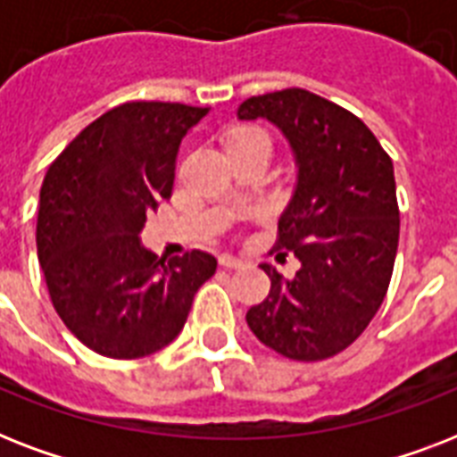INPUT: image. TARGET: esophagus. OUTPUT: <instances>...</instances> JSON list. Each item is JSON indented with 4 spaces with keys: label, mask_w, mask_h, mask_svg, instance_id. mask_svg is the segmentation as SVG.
I'll return each instance as SVG.
<instances>
[{
    "label": "esophagus",
    "mask_w": 457,
    "mask_h": 457,
    "mask_svg": "<svg viewBox=\"0 0 457 457\" xmlns=\"http://www.w3.org/2000/svg\"><path fill=\"white\" fill-rule=\"evenodd\" d=\"M218 261H220L222 268H242V265H244L242 258L232 256V253H222V256L218 258Z\"/></svg>",
    "instance_id": "1"
}]
</instances>
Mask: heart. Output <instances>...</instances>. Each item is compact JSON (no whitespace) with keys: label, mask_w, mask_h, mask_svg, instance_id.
<instances>
[{"label":"heart","mask_w":457,"mask_h":457,"mask_svg":"<svg viewBox=\"0 0 457 457\" xmlns=\"http://www.w3.org/2000/svg\"><path fill=\"white\" fill-rule=\"evenodd\" d=\"M251 142H268V145H270V137H268L263 130H258V128H239V130L232 132V137H229V146L251 145Z\"/></svg>","instance_id":"obj_1"}]
</instances>
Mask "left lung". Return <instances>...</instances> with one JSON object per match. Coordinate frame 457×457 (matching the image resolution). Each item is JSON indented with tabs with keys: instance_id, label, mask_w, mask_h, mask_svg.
Returning a JSON list of instances; mask_svg holds the SVG:
<instances>
[{
	"instance_id": "8db88e82",
	"label": "left lung",
	"mask_w": 457,
	"mask_h": 457,
	"mask_svg": "<svg viewBox=\"0 0 457 457\" xmlns=\"http://www.w3.org/2000/svg\"><path fill=\"white\" fill-rule=\"evenodd\" d=\"M237 116L278 125L299 168L272 249L294 253L299 270L285 279L261 265L270 294L246 322L285 358H332L365 332L389 289L401 229L394 163L361 118L308 89L251 96Z\"/></svg>"
}]
</instances>
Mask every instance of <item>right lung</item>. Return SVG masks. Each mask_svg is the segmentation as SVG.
<instances>
[{"instance_id":"right-lung-1","label":"right lung","mask_w":457,"mask_h":457,"mask_svg":"<svg viewBox=\"0 0 457 457\" xmlns=\"http://www.w3.org/2000/svg\"><path fill=\"white\" fill-rule=\"evenodd\" d=\"M208 109L128 102L89 123L49 165L39 189L37 258L63 325L95 353L132 361L168 346L218 261H165L139 242L168 199L182 137Z\"/></svg>"}]
</instances>
